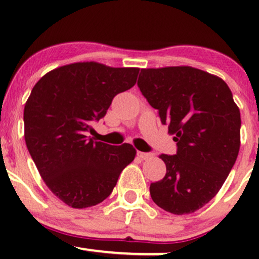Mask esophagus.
Returning <instances> with one entry per match:
<instances>
[{"mask_svg": "<svg viewBox=\"0 0 259 259\" xmlns=\"http://www.w3.org/2000/svg\"><path fill=\"white\" fill-rule=\"evenodd\" d=\"M138 156H139L141 159L146 160V159L152 158L153 154H152V153H146V152H138Z\"/></svg>", "mask_w": 259, "mask_h": 259, "instance_id": "1", "label": "esophagus"}]
</instances>
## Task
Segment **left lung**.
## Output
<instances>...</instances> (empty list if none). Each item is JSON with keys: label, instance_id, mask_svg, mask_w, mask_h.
I'll list each match as a JSON object with an SVG mask.
<instances>
[{"label": "left lung", "instance_id": "8db88e82", "mask_svg": "<svg viewBox=\"0 0 259 259\" xmlns=\"http://www.w3.org/2000/svg\"><path fill=\"white\" fill-rule=\"evenodd\" d=\"M138 86L178 147L174 156H159L167 173L151 184V197L173 214L194 213L218 194L234 167L239 107L224 80L186 65L141 69Z\"/></svg>", "mask_w": 259, "mask_h": 259}]
</instances>
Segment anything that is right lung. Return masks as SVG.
<instances>
[{
    "mask_svg": "<svg viewBox=\"0 0 259 259\" xmlns=\"http://www.w3.org/2000/svg\"><path fill=\"white\" fill-rule=\"evenodd\" d=\"M139 70L79 62L45 74L32 88L24 107L26 147L47 187L69 207L106 200L135 158L130 144L112 146L88 133L115 95L136 84Z\"/></svg>",
    "mask_w": 259,
    "mask_h": 259,
    "instance_id": "obj_1",
    "label": "right lung"
}]
</instances>
